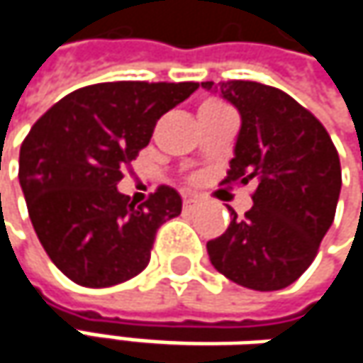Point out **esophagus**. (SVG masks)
I'll return each instance as SVG.
<instances>
[{
    "mask_svg": "<svg viewBox=\"0 0 363 363\" xmlns=\"http://www.w3.org/2000/svg\"><path fill=\"white\" fill-rule=\"evenodd\" d=\"M195 206H197V199H193V197H184V210H186V212H193V210H195Z\"/></svg>",
    "mask_w": 363,
    "mask_h": 363,
    "instance_id": "obj_1",
    "label": "esophagus"
}]
</instances>
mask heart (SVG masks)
<instances>
[{"label":"heart","instance_id":"heart-1","mask_svg":"<svg viewBox=\"0 0 363 363\" xmlns=\"http://www.w3.org/2000/svg\"><path fill=\"white\" fill-rule=\"evenodd\" d=\"M206 105H218V103H206Z\"/></svg>","mask_w":363,"mask_h":363}]
</instances>
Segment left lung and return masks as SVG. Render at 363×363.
Returning a JSON list of instances; mask_svg holds the SVG:
<instances>
[{
    "instance_id": "1",
    "label": "left lung",
    "mask_w": 363,
    "mask_h": 363,
    "mask_svg": "<svg viewBox=\"0 0 363 363\" xmlns=\"http://www.w3.org/2000/svg\"><path fill=\"white\" fill-rule=\"evenodd\" d=\"M240 117L225 182L252 181L254 206L231 210L227 231L208 242L210 262L227 279L260 292L294 284L332 227L340 162L326 128L286 92L258 82H201Z\"/></svg>"
}]
</instances>
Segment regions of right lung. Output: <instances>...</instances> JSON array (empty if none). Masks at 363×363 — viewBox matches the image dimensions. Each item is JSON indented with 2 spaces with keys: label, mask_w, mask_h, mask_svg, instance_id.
I'll list each match as a JSON object with an SVG mask.
<instances>
[{
  "label": "right lung",
  "mask_w": 363,
  "mask_h": 363,
  "mask_svg": "<svg viewBox=\"0 0 363 363\" xmlns=\"http://www.w3.org/2000/svg\"><path fill=\"white\" fill-rule=\"evenodd\" d=\"M199 84L107 82L79 88L45 111L21 147L18 181L50 260L75 284L107 288L138 275L157 229L179 216L181 195L160 186L145 203L117 191L123 168L157 119Z\"/></svg>",
  "instance_id": "obj_1"
}]
</instances>
